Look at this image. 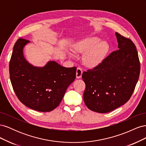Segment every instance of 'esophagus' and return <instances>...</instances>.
Segmentation results:
<instances>
[{
    "mask_svg": "<svg viewBox=\"0 0 146 146\" xmlns=\"http://www.w3.org/2000/svg\"><path fill=\"white\" fill-rule=\"evenodd\" d=\"M83 74V70L80 68H78L76 71V77L77 78H80Z\"/></svg>",
    "mask_w": 146,
    "mask_h": 146,
    "instance_id": "obj_1",
    "label": "esophagus"
}]
</instances>
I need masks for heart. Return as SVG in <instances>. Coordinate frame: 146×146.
I'll return each mask as SVG.
<instances>
[{
    "instance_id": "obj_1",
    "label": "heart",
    "mask_w": 146,
    "mask_h": 146,
    "mask_svg": "<svg viewBox=\"0 0 146 146\" xmlns=\"http://www.w3.org/2000/svg\"><path fill=\"white\" fill-rule=\"evenodd\" d=\"M110 46L98 37H87L76 42L73 46V52L85 54L83 62L88 68H94L102 64L107 58ZM72 55V54H70Z\"/></svg>"
}]
</instances>
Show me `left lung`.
<instances>
[{
	"mask_svg": "<svg viewBox=\"0 0 146 146\" xmlns=\"http://www.w3.org/2000/svg\"><path fill=\"white\" fill-rule=\"evenodd\" d=\"M117 50L104 62L83 72V100L92 111L106 113L125 104L133 94L140 73L138 52L131 39L116 33Z\"/></svg>",
	"mask_w": 146,
	"mask_h": 146,
	"instance_id": "obj_1",
	"label": "left lung"
}]
</instances>
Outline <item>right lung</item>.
Here are the masks:
<instances>
[{
    "instance_id": "1",
    "label": "right lung",
    "mask_w": 146,
    "mask_h": 146,
    "mask_svg": "<svg viewBox=\"0 0 146 146\" xmlns=\"http://www.w3.org/2000/svg\"><path fill=\"white\" fill-rule=\"evenodd\" d=\"M29 42L19 38L13 47L9 64L11 85L17 98L27 107L50 111L59 105L74 81L77 68H64L54 61L42 68L33 66L23 54V48Z\"/></svg>"
}]
</instances>
